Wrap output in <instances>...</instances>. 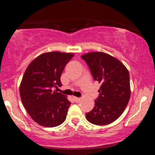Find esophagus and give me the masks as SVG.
Returning a JSON list of instances; mask_svg holds the SVG:
<instances>
[{
  "label": "esophagus",
  "mask_w": 155,
  "mask_h": 155,
  "mask_svg": "<svg viewBox=\"0 0 155 155\" xmlns=\"http://www.w3.org/2000/svg\"><path fill=\"white\" fill-rule=\"evenodd\" d=\"M74 100L75 101H76V102H79V101H80V100H81V98H78V97H74Z\"/></svg>",
  "instance_id": "esophagus-1"
}]
</instances>
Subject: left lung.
<instances>
[{
	"label": "left lung",
	"mask_w": 155,
	"mask_h": 155,
	"mask_svg": "<svg viewBox=\"0 0 155 155\" xmlns=\"http://www.w3.org/2000/svg\"><path fill=\"white\" fill-rule=\"evenodd\" d=\"M95 81L101 84L95 107L86 113L87 120L95 125L113 123L121 115L130 98V74L118 59L103 52L81 56Z\"/></svg>",
	"instance_id": "left-lung-1"
}]
</instances>
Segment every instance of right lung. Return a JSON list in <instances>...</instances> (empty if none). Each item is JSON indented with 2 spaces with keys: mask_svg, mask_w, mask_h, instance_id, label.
Returning <instances> with one entry per match:
<instances>
[{
  "mask_svg": "<svg viewBox=\"0 0 155 155\" xmlns=\"http://www.w3.org/2000/svg\"><path fill=\"white\" fill-rule=\"evenodd\" d=\"M74 57L58 51L42 54L25 70L20 86V95L28 115L45 127L60 125L65 120L71 102L54 87L62 85L61 75Z\"/></svg>",
  "mask_w": 155,
  "mask_h": 155,
  "instance_id": "add662e5",
  "label": "right lung"
}]
</instances>
